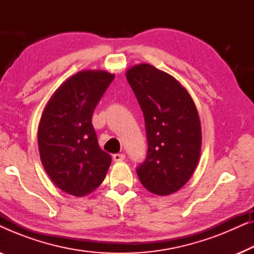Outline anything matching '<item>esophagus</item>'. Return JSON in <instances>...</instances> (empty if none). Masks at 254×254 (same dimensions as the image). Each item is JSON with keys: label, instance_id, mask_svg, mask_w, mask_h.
<instances>
[{"label": "esophagus", "instance_id": "obj_1", "mask_svg": "<svg viewBox=\"0 0 254 254\" xmlns=\"http://www.w3.org/2000/svg\"><path fill=\"white\" fill-rule=\"evenodd\" d=\"M125 158H126V156H125V154H116V155H113V161L114 162H123V161H125Z\"/></svg>", "mask_w": 254, "mask_h": 254}]
</instances>
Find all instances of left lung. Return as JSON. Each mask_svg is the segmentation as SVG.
Masks as SVG:
<instances>
[{
    "mask_svg": "<svg viewBox=\"0 0 254 254\" xmlns=\"http://www.w3.org/2000/svg\"><path fill=\"white\" fill-rule=\"evenodd\" d=\"M126 78L140 104L148 154L136 172L144 189L170 195L190 179L201 154V124L194 100L178 79L149 64L128 69Z\"/></svg>",
    "mask_w": 254,
    "mask_h": 254,
    "instance_id": "left-lung-1",
    "label": "left lung"
}]
</instances>
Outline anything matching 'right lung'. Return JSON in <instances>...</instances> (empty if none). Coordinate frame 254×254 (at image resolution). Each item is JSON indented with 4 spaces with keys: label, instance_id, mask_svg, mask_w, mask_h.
<instances>
[{
    "label": "right lung",
    "instance_id": "add662e5",
    "mask_svg": "<svg viewBox=\"0 0 254 254\" xmlns=\"http://www.w3.org/2000/svg\"><path fill=\"white\" fill-rule=\"evenodd\" d=\"M113 78L105 70L78 71L55 90L41 114V163L55 186L70 195L92 193L111 165L112 158L100 149L91 119Z\"/></svg>",
    "mask_w": 254,
    "mask_h": 254
}]
</instances>
